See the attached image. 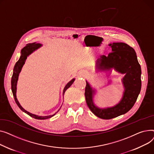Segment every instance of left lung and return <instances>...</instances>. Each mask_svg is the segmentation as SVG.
Listing matches in <instances>:
<instances>
[{
  "label": "left lung",
  "instance_id": "1",
  "mask_svg": "<svg viewBox=\"0 0 154 154\" xmlns=\"http://www.w3.org/2000/svg\"><path fill=\"white\" fill-rule=\"evenodd\" d=\"M112 52L107 57L102 55L96 61L97 71H111L114 69L124 74L122 83L124 88L121 101L114 106L100 108L94 103L96 90L86 81L85 97L91 111L103 119H111L128 112L134 105L141 89V68L133 48L122 42L109 44Z\"/></svg>",
  "mask_w": 154,
  "mask_h": 154
}]
</instances>
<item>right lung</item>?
<instances>
[{
    "label": "right lung",
    "mask_w": 154,
    "mask_h": 154,
    "mask_svg": "<svg viewBox=\"0 0 154 154\" xmlns=\"http://www.w3.org/2000/svg\"><path fill=\"white\" fill-rule=\"evenodd\" d=\"M42 45L40 43H28L26 45V46L25 47H23L22 50H21V55L20 57L19 58V60H18V61L15 63V65L14 66V72H13V75H12V79H11V89H12V91L15 99V101L16 103V104H17V106L19 107L20 109L24 112H25L26 114H27L28 115H29L30 116L33 117L35 119H40V120H43V119H49L50 117H53V116H55L58 112H57L55 114H54L53 115H50V116H38L36 114H33L32 113H30L29 112H28L27 111H26L25 109L22 107V106L20 104L19 101L17 99V81H18V79H19V74L21 72L22 68L23 66V65L25 64V62L30 55L32 53H33L35 51H36L37 50H38V48H40ZM75 79L73 78L66 85V86L64 88V89H63V96H64V94L66 91V90L69 88L71 85L73 83V82L75 81Z\"/></svg>",
    "instance_id": "1"
}]
</instances>
